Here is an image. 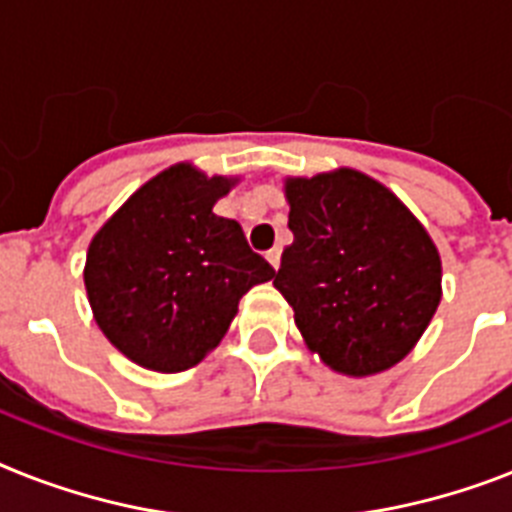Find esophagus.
Instances as JSON below:
<instances>
[{
  "label": "esophagus",
  "mask_w": 512,
  "mask_h": 512,
  "mask_svg": "<svg viewBox=\"0 0 512 512\" xmlns=\"http://www.w3.org/2000/svg\"><path fill=\"white\" fill-rule=\"evenodd\" d=\"M280 256H282L280 248H272V251H266V261H269L274 269H280Z\"/></svg>",
  "instance_id": "1"
}]
</instances>
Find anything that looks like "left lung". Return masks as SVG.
<instances>
[{"mask_svg": "<svg viewBox=\"0 0 512 512\" xmlns=\"http://www.w3.org/2000/svg\"><path fill=\"white\" fill-rule=\"evenodd\" d=\"M293 246L274 287L327 366L350 377L390 369L439 306L432 238L377 180L353 170L287 183Z\"/></svg>", "mask_w": 512, "mask_h": 512, "instance_id": "left-lung-1", "label": "left lung"}]
</instances>
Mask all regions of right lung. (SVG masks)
<instances>
[{"label":"right lung","mask_w":512,"mask_h":512,"mask_svg":"<svg viewBox=\"0 0 512 512\" xmlns=\"http://www.w3.org/2000/svg\"><path fill=\"white\" fill-rule=\"evenodd\" d=\"M230 185L177 164L135 190L91 240L88 301L130 361L164 374L196 366L225 337L240 298L274 277L238 222L211 211Z\"/></svg>","instance_id":"1"}]
</instances>
